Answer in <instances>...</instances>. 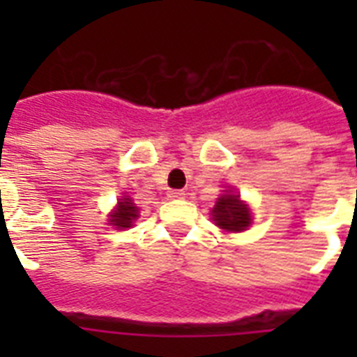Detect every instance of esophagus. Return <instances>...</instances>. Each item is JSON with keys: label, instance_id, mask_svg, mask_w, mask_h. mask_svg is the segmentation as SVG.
<instances>
[{"label": "esophagus", "instance_id": "obj_1", "mask_svg": "<svg viewBox=\"0 0 357 357\" xmlns=\"http://www.w3.org/2000/svg\"><path fill=\"white\" fill-rule=\"evenodd\" d=\"M168 198H170V200H181V198H185V192L183 190H170V192H168Z\"/></svg>", "mask_w": 357, "mask_h": 357}]
</instances>
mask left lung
<instances>
[{"mask_svg": "<svg viewBox=\"0 0 357 357\" xmlns=\"http://www.w3.org/2000/svg\"><path fill=\"white\" fill-rule=\"evenodd\" d=\"M213 220L218 228L226 231H244L250 226V211L237 195L220 196L217 206L213 207Z\"/></svg>", "mask_w": 357, "mask_h": 357, "instance_id": "8db88e82", "label": "left lung"}]
</instances>
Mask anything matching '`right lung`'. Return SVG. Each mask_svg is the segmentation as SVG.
<instances>
[{
    "mask_svg": "<svg viewBox=\"0 0 357 357\" xmlns=\"http://www.w3.org/2000/svg\"><path fill=\"white\" fill-rule=\"evenodd\" d=\"M139 209L135 207V204L129 198H122V200L119 202V207H116V211L111 215V220L109 222L113 224V226H116V228L123 229V228H131V224H133V220L139 215Z\"/></svg>",
    "mask_w": 357,
    "mask_h": 357,
    "instance_id": "obj_1",
    "label": "right lung"
}]
</instances>
